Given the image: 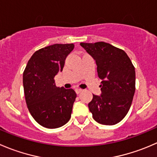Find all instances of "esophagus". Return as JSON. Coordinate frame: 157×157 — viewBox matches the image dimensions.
I'll return each instance as SVG.
<instances>
[{"instance_id": "34e87169", "label": "esophagus", "mask_w": 157, "mask_h": 157, "mask_svg": "<svg viewBox=\"0 0 157 157\" xmlns=\"http://www.w3.org/2000/svg\"><path fill=\"white\" fill-rule=\"evenodd\" d=\"M75 92L77 93V94H79L80 93L82 92V90L81 89H78V88H77V89H75Z\"/></svg>"}]
</instances>
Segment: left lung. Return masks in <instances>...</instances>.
Segmentation results:
<instances>
[{
  "mask_svg": "<svg viewBox=\"0 0 157 157\" xmlns=\"http://www.w3.org/2000/svg\"><path fill=\"white\" fill-rule=\"evenodd\" d=\"M97 65L101 94H93L88 107L103 125L121 122L128 113L135 93V68L125 51L105 42L80 43Z\"/></svg>",
  "mask_w": 157,
  "mask_h": 157,
  "instance_id": "1",
  "label": "left lung"
}]
</instances>
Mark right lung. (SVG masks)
<instances>
[{"mask_svg":"<svg viewBox=\"0 0 157 157\" xmlns=\"http://www.w3.org/2000/svg\"><path fill=\"white\" fill-rule=\"evenodd\" d=\"M74 48L73 44H55L38 50L23 74L27 108L33 119L46 128H58L71 119L77 94L73 89L57 87L54 77L62 71Z\"/></svg>","mask_w":157,"mask_h":157,"instance_id":"obj_1","label":"right lung"}]
</instances>
